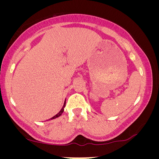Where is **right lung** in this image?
<instances>
[{
  "label": "right lung",
  "instance_id": "1",
  "mask_svg": "<svg viewBox=\"0 0 159 159\" xmlns=\"http://www.w3.org/2000/svg\"><path fill=\"white\" fill-rule=\"evenodd\" d=\"M65 106H66V101H65V102H64V106H63V107H62V108L61 109V111L59 112L56 115V116H53L52 117V118L51 119H56V118H57V117H58V116H60L62 114V113L64 112V107H65Z\"/></svg>",
  "mask_w": 159,
  "mask_h": 159
}]
</instances>
